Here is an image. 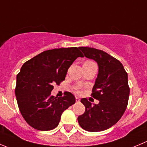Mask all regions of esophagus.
I'll use <instances>...</instances> for the list:
<instances>
[{"label":"esophagus","mask_w":147,"mask_h":147,"mask_svg":"<svg viewBox=\"0 0 147 147\" xmlns=\"http://www.w3.org/2000/svg\"><path fill=\"white\" fill-rule=\"evenodd\" d=\"M75 100H76V102H80V98H79V97H78V96L75 97Z\"/></svg>","instance_id":"obj_1"}]
</instances>
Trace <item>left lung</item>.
<instances>
[{"instance_id":"left-lung-1","label":"left lung","mask_w":147,"mask_h":147,"mask_svg":"<svg viewBox=\"0 0 147 147\" xmlns=\"http://www.w3.org/2000/svg\"><path fill=\"white\" fill-rule=\"evenodd\" d=\"M79 49L85 57L98 64L92 95L99 102L92 105L88 99L82 98L85 111L78 116V123L88 131H102L116 124L126 111L130 92L128 75L123 65L106 52L84 47Z\"/></svg>"}]
</instances>
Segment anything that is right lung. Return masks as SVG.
I'll return each instance as SVG.
<instances>
[{
	"instance_id": "right-lung-1",
	"label": "right lung",
	"mask_w": 147,
	"mask_h": 147,
	"mask_svg": "<svg viewBox=\"0 0 147 147\" xmlns=\"http://www.w3.org/2000/svg\"><path fill=\"white\" fill-rule=\"evenodd\" d=\"M79 48L45 51L23 65L16 77L15 94L21 115L34 129H55L64 111L73 105L75 98L66 92L61 98L51 95L54 84L65 80L68 69L78 57H83Z\"/></svg>"
}]
</instances>
